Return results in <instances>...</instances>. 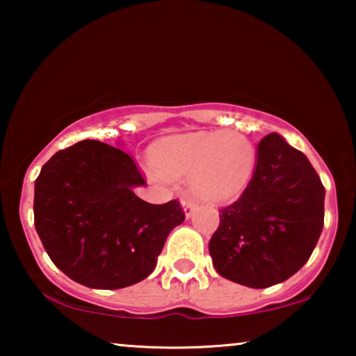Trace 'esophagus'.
Listing matches in <instances>:
<instances>
[{
  "mask_svg": "<svg viewBox=\"0 0 356 356\" xmlns=\"http://www.w3.org/2000/svg\"><path fill=\"white\" fill-rule=\"evenodd\" d=\"M181 206H183V211H184V216L186 218H189L194 213V209H196V202L193 201V199L189 197H184L181 201Z\"/></svg>",
  "mask_w": 356,
  "mask_h": 356,
  "instance_id": "1",
  "label": "esophagus"
}]
</instances>
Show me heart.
<instances>
[{
    "label": "heart",
    "mask_w": 356,
    "mask_h": 356,
    "mask_svg": "<svg viewBox=\"0 0 356 356\" xmlns=\"http://www.w3.org/2000/svg\"><path fill=\"white\" fill-rule=\"evenodd\" d=\"M150 162L160 177H189L197 197L223 204L235 201L250 186L256 172L257 149L240 131H199L155 143Z\"/></svg>",
    "instance_id": "heart-1"
}]
</instances>
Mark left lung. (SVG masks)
<instances>
[{"mask_svg": "<svg viewBox=\"0 0 356 356\" xmlns=\"http://www.w3.org/2000/svg\"><path fill=\"white\" fill-rule=\"evenodd\" d=\"M324 196L306 155L280 134H267L257 145L250 186L220 209V225L209 241L216 270L250 289L290 279L309 259L323 232Z\"/></svg>", "mask_w": 356, "mask_h": 356, "instance_id": "8db88e82", "label": "left lung"}]
</instances>
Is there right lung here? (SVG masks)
Returning <instances> with one entry per match:
<instances>
[{"label":"right lung","instance_id":"obj_1","mask_svg":"<svg viewBox=\"0 0 356 356\" xmlns=\"http://www.w3.org/2000/svg\"><path fill=\"white\" fill-rule=\"evenodd\" d=\"M144 184L134 160L100 140L53 155L33 197L35 230L53 264L99 290L124 289L152 274L184 213L178 201L149 204L136 196Z\"/></svg>","mask_w":356,"mask_h":356}]
</instances>
